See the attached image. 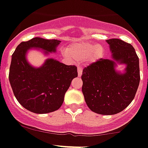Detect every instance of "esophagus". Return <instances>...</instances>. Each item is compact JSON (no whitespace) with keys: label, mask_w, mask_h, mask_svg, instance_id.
Segmentation results:
<instances>
[{"label":"esophagus","mask_w":148,"mask_h":148,"mask_svg":"<svg viewBox=\"0 0 148 148\" xmlns=\"http://www.w3.org/2000/svg\"><path fill=\"white\" fill-rule=\"evenodd\" d=\"M82 74V69L81 66L78 67V76L79 77H81Z\"/></svg>","instance_id":"1"}]
</instances>
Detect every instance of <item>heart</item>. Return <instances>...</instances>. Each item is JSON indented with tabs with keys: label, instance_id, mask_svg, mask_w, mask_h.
I'll list each match as a JSON object with an SVG mask.
<instances>
[{
	"label": "heart",
	"instance_id": "heart-1",
	"mask_svg": "<svg viewBox=\"0 0 148 148\" xmlns=\"http://www.w3.org/2000/svg\"><path fill=\"white\" fill-rule=\"evenodd\" d=\"M66 53L77 61H82L89 58L91 61H95L103 57L104 48L100 45L81 42L69 45L66 48Z\"/></svg>",
	"mask_w": 148,
	"mask_h": 148
}]
</instances>
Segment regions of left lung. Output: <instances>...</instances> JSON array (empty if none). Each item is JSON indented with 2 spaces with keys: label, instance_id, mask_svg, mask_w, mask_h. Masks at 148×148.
Instances as JSON below:
<instances>
[{
  "label": "left lung",
  "instance_id": "obj_1",
  "mask_svg": "<svg viewBox=\"0 0 148 148\" xmlns=\"http://www.w3.org/2000/svg\"><path fill=\"white\" fill-rule=\"evenodd\" d=\"M112 59L100 58L83 69L82 87L89 108L102 115H114L134 98L140 84L139 58L132 45L119 39L107 40ZM127 65L125 73L115 70V61Z\"/></svg>",
  "mask_w": 148,
  "mask_h": 148
}]
</instances>
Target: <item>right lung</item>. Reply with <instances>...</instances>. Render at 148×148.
<instances>
[{
  "label": "right lung",
  "instance_id": "obj_1",
  "mask_svg": "<svg viewBox=\"0 0 148 148\" xmlns=\"http://www.w3.org/2000/svg\"><path fill=\"white\" fill-rule=\"evenodd\" d=\"M60 42L34 38L21 42L13 53L10 84L18 103L31 112L48 114L58 110L71 81L78 76L76 66L66 65L53 58L47 59L43 66L37 69L27 61L26 53L30 48H41L48 53L55 52Z\"/></svg>",
  "mask_w": 148,
  "mask_h": 148
}]
</instances>
